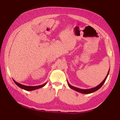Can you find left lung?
Segmentation results:
<instances>
[{"label":"left lung","mask_w":120,"mask_h":120,"mask_svg":"<svg viewBox=\"0 0 120 120\" xmlns=\"http://www.w3.org/2000/svg\"><path fill=\"white\" fill-rule=\"evenodd\" d=\"M109 71H110V69L109 70V71L108 72V74L107 75V76H105V79H104V81H103L99 85H98V86H97L96 87H94V88H90V89H87V90H83V89H81V88H77V87H74L72 85H70V84L69 83V82H68V86H69L70 88H71V89H72V90H75L76 91H78V92L80 93H82V94H90V93H94L95 92V91H97V90H99V88H101V87L103 84H104L105 83V80H106V79L107 78L108 76L109 75Z\"/></svg>","instance_id":"1"}]
</instances>
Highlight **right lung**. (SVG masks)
I'll return each instance as SVG.
<instances>
[{"instance_id": "add662e5", "label": "right lung", "mask_w": 120, "mask_h": 120, "mask_svg": "<svg viewBox=\"0 0 120 120\" xmlns=\"http://www.w3.org/2000/svg\"><path fill=\"white\" fill-rule=\"evenodd\" d=\"M13 80L14 82L15 83L16 85L19 87L20 88L23 89V90H27V91H32V90H37V89L41 88V87H44L47 84V82H46V83H45V84H43V85H41L35 86H26V85H22V84H20V83H18V82H16L14 80V79H13Z\"/></svg>"}]
</instances>
